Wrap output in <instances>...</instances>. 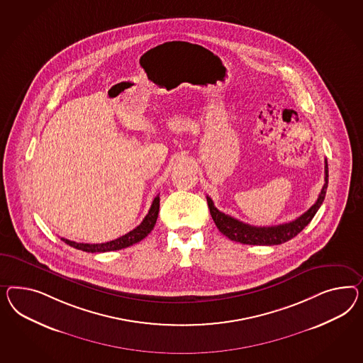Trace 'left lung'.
Returning a JSON list of instances; mask_svg holds the SVG:
<instances>
[{"label":"left lung","instance_id":"obj_1","mask_svg":"<svg viewBox=\"0 0 363 363\" xmlns=\"http://www.w3.org/2000/svg\"><path fill=\"white\" fill-rule=\"evenodd\" d=\"M328 178H329L328 161L325 160V184H323V190L317 198L315 203L308 211H305L303 216H298L297 219H294L289 223L271 225V227H256V225L243 223V222L238 220L233 216H225V213H220L214 206V202L210 196H207V205H208L210 214L213 216L216 227L228 239H231L234 242H239L242 245H281V243L291 240L292 238H294L298 233H301L304 230L305 225L311 223V220L313 219L315 213L323 205L325 194H326V189H328Z\"/></svg>","mask_w":363,"mask_h":363}]
</instances>
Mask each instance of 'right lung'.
Masks as SVG:
<instances>
[{
	"label": "right lung",
	"instance_id": "add662e5",
	"mask_svg": "<svg viewBox=\"0 0 363 363\" xmlns=\"http://www.w3.org/2000/svg\"><path fill=\"white\" fill-rule=\"evenodd\" d=\"M158 210H160V196H157L153 199V203L147 211V216L143 219V222L133 228L132 231H129L125 235L120 236L115 240L106 242V243H98V245H89V243H77L69 239L60 238L66 245H71L77 250H82L86 252H108V251H118L127 248L129 245L138 243L140 240H143L145 236L149 235V233L153 230V227L156 225L157 216H158Z\"/></svg>",
	"mask_w": 363,
	"mask_h": 363
}]
</instances>
